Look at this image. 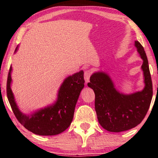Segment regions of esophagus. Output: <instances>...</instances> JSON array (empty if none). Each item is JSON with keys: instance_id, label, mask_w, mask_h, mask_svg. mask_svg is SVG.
<instances>
[{"instance_id": "obj_1", "label": "esophagus", "mask_w": 158, "mask_h": 158, "mask_svg": "<svg viewBox=\"0 0 158 158\" xmlns=\"http://www.w3.org/2000/svg\"><path fill=\"white\" fill-rule=\"evenodd\" d=\"M91 71L90 70H86L85 71L84 73V79H85V84H87V83L89 82V80H90V75H91Z\"/></svg>"}]
</instances>
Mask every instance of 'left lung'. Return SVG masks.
Listing matches in <instances>:
<instances>
[{
    "instance_id": "left-lung-1",
    "label": "left lung",
    "mask_w": 158,
    "mask_h": 158,
    "mask_svg": "<svg viewBox=\"0 0 158 158\" xmlns=\"http://www.w3.org/2000/svg\"><path fill=\"white\" fill-rule=\"evenodd\" d=\"M135 46L143 60L142 90L129 94L121 93L109 74L102 70L93 73L88 83L95 95V108L99 123L109 132H120L136 127L143 121L151 105L153 85L148 59L142 45L135 40Z\"/></svg>"
}]
</instances>
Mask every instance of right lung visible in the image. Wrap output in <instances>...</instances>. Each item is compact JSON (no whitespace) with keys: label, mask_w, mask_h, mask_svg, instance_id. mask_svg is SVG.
I'll use <instances>...</instances> for the list:
<instances>
[{"label":"right lung","mask_w":158,"mask_h":158,"mask_svg":"<svg viewBox=\"0 0 158 158\" xmlns=\"http://www.w3.org/2000/svg\"><path fill=\"white\" fill-rule=\"evenodd\" d=\"M18 48L19 45L15 53ZM12 72L11 65L7 82V95L12 111L20 123L31 132L41 136L56 135L68 128L73 121L80 93L84 87V71H79L64 79L54 102L28 114L20 110L15 100L11 89Z\"/></svg>","instance_id":"right-lung-1"}]
</instances>
